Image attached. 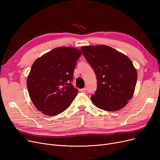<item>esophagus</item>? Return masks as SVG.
I'll list each match as a JSON object with an SVG mask.
<instances>
[{
	"mask_svg": "<svg viewBox=\"0 0 160 160\" xmlns=\"http://www.w3.org/2000/svg\"><path fill=\"white\" fill-rule=\"evenodd\" d=\"M86 88H83V89H80V91L81 92H82V93H86Z\"/></svg>",
	"mask_w": 160,
	"mask_h": 160,
	"instance_id": "34e87169",
	"label": "esophagus"
}]
</instances>
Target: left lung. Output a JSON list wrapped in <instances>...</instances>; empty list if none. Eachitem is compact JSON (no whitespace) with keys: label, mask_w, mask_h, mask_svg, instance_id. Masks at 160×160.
Returning a JSON list of instances; mask_svg holds the SVG:
<instances>
[{"label":"left lung","mask_w":160,"mask_h":160,"mask_svg":"<svg viewBox=\"0 0 160 160\" xmlns=\"http://www.w3.org/2000/svg\"><path fill=\"white\" fill-rule=\"evenodd\" d=\"M83 56L93 69L97 88L91 100L101 110H119L132 98L138 74L130 59L106 45L81 48Z\"/></svg>","instance_id":"obj_1"}]
</instances>
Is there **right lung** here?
I'll list each match as a JSON object with an SVG mask.
<instances>
[{
  "instance_id": "add662e5",
  "label": "right lung",
  "mask_w": 160,
  "mask_h": 160,
  "mask_svg": "<svg viewBox=\"0 0 160 160\" xmlns=\"http://www.w3.org/2000/svg\"><path fill=\"white\" fill-rule=\"evenodd\" d=\"M82 54L75 48L58 47L33 63L27 88L33 104L39 112L48 116L56 115L71 104L78 92L71 82Z\"/></svg>"
}]
</instances>
